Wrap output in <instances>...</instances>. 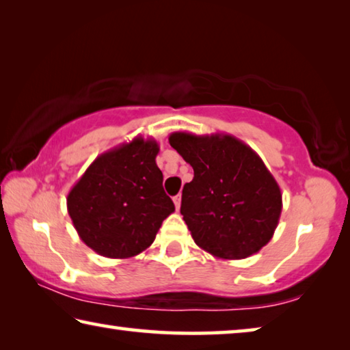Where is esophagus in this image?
I'll return each mask as SVG.
<instances>
[{
  "label": "esophagus",
  "instance_id": "34e87169",
  "mask_svg": "<svg viewBox=\"0 0 350 350\" xmlns=\"http://www.w3.org/2000/svg\"><path fill=\"white\" fill-rule=\"evenodd\" d=\"M180 200H182L180 194H177V196H174V198H173V202H174V205H176V210H179V208H180Z\"/></svg>",
  "mask_w": 350,
  "mask_h": 350
}]
</instances>
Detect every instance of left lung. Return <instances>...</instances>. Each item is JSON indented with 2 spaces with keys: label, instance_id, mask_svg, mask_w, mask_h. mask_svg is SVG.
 Returning <instances> with one entry per match:
<instances>
[{
  "label": "left lung",
  "instance_id": "8db88e82",
  "mask_svg": "<svg viewBox=\"0 0 350 350\" xmlns=\"http://www.w3.org/2000/svg\"><path fill=\"white\" fill-rule=\"evenodd\" d=\"M168 140L194 170L180 205L194 242L219 259H244L267 245L282 194L262 159L230 134L179 131Z\"/></svg>",
  "mask_w": 350,
  "mask_h": 350
}]
</instances>
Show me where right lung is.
<instances>
[{"instance_id": "add662e5", "label": "right lung", "mask_w": 350, "mask_h": 350, "mask_svg": "<svg viewBox=\"0 0 350 350\" xmlns=\"http://www.w3.org/2000/svg\"><path fill=\"white\" fill-rule=\"evenodd\" d=\"M159 144L137 135L94 161L68 194V213L80 239L112 259L150 247L174 211L156 163Z\"/></svg>"}]
</instances>
